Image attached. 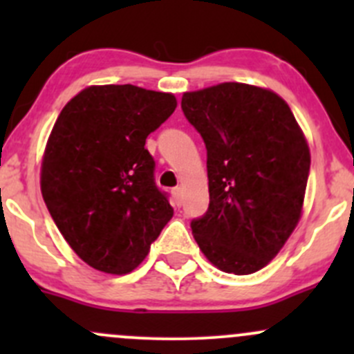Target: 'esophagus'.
<instances>
[{
  "label": "esophagus",
  "mask_w": 354,
  "mask_h": 354,
  "mask_svg": "<svg viewBox=\"0 0 354 354\" xmlns=\"http://www.w3.org/2000/svg\"><path fill=\"white\" fill-rule=\"evenodd\" d=\"M171 194H173V200H174V205H178L180 207L181 205V202H183V195H181V188H173V192H171Z\"/></svg>",
  "instance_id": "34e87169"
}]
</instances>
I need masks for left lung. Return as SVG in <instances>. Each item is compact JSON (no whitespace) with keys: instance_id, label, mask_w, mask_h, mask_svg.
Wrapping results in <instances>:
<instances>
[{"instance_id":"8db88e82","label":"left lung","mask_w":354,"mask_h":354,"mask_svg":"<svg viewBox=\"0 0 354 354\" xmlns=\"http://www.w3.org/2000/svg\"><path fill=\"white\" fill-rule=\"evenodd\" d=\"M181 109L207 149L209 209L192 221L203 255L246 276L279 253L301 216L310 151L284 99L226 82L185 92Z\"/></svg>"}]
</instances>
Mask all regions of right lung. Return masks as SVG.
Instances as JSON below:
<instances>
[{"label":"right lung","instance_id":"right-lung-1","mask_svg":"<svg viewBox=\"0 0 354 354\" xmlns=\"http://www.w3.org/2000/svg\"><path fill=\"white\" fill-rule=\"evenodd\" d=\"M176 97L137 85H92L59 113L41 167V192L59 233L94 269L128 274L173 217L145 138Z\"/></svg>","mask_w":354,"mask_h":354}]
</instances>
